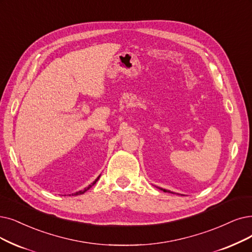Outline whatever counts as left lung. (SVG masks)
Here are the masks:
<instances>
[{"label":"left lung","mask_w":252,"mask_h":252,"mask_svg":"<svg viewBox=\"0 0 252 252\" xmlns=\"http://www.w3.org/2000/svg\"><path fill=\"white\" fill-rule=\"evenodd\" d=\"M160 190H162L163 192H169V193H174V192H172V191H169V190H166V189H162V188H159Z\"/></svg>","instance_id":"8db88e82"}]
</instances>
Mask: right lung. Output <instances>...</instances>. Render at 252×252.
I'll return each mask as SVG.
<instances>
[{
  "label": "right lung",
  "mask_w": 252,
  "mask_h": 252,
  "mask_svg": "<svg viewBox=\"0 0 252 252\" xmlns=\"http://www.w3.org/2000/svg\"><path fill=\"white\" fill-rule=\"evenodd\" d=\"M99 178H100V176H99V177H98V178H97V179H96V180H95V181H94V182H93V183H92V184H91V185H89V186H88V187H86V188H85V189H84V190H80V191H77V192H75V193H73V194H72V195H79V194H83V193H85V192H86V191H87V190H89V189H90V188H91V187H92V186H93V185H94V184H95V183H96V182H97V181H98V179H99Z\"/></svg>",
  "instance_id": "1"
}]
</instances>
